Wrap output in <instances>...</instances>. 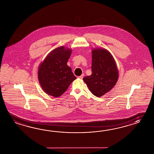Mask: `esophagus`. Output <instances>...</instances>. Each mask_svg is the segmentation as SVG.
<instances>
[{
	"label": "esophagus",
	"mask_w": 154,
	"mask_h": 154,
	"mask_svg": "<svg viewBox=\"0 0 154 154\" xmlns=\"http://www.w3.org/2000/svg\"><path fill=\"white\" fill-rule=\"evenodd\" d=\"M84 74H82V75H81L80 76H79L78 78H79V79H83V78H84Z\"/></svg>",
	"instance_id": "obj_1"
}]
</instances>
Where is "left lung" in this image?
<instances>
[{"label":"left lung","mask_w":154,"mask_h":154,"mask_svg":"<svg viewBox=\"0 0 154 154\" xmlns=\"http://www.w3.org/2000/svg\"><path fill=\"white\" fill-rule=\"evenodd\" d=\"M92 74L83 78L91 93L100 97L110 91L119 79V71L113 57L104 48L92 50Z\"/></svg>","instance_id":"obj_1"}]
</instances>
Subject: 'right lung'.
I'll return each instance as SVG.
<instances>
[{
	"label": "right lung",
	"mask_w": 154,
	"mask_h": 154,
	"mask_svg": "<svg viewBox=\"0 0 154 154\" xmlns=\"http://www.w3.org/2000/svg\"><path fill=\"white\" fill-rule=\"evenodd\" d=\"M71 54V50L69 48H56L40 64L38 79L40 85L48 94L59 97L76 78L67 65Z\"/></svg>",
	"instance_id": "obj_1"
}]
</instances>
